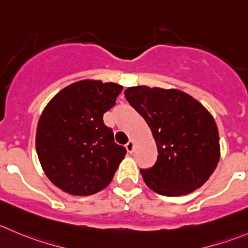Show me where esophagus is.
I'll use <instances>...</instances> for the list:
<instances>
[{
    "mask_svg": "<svg viewBox=\"0 0 248 248\" xmlns=\"http://www.w3.org/2000/svg\"><path fill=\"white\" fill-rule=\"evenodd\" d=\"M126 149H127V151H128V153H133V150H134V141L132 140H129L128 143L126 144Z\"/></svg>",
    "mask_w": 248,
    "mask_h": 248,
    "instance_id": "esophagus-1",
    "label": "esophagus"
}]
</instances>
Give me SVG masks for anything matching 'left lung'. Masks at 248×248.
I'll return each instance as SVG.
<instances>
[{"mask_svg":"<svg viewBox=\"0 0 248 248\" xmlns=\"http://www.w3.org/2000/svg\"><path fill=\"white\" fill-rule=\"evenodd\" d=\"M144 117L157 145V160L140 174L149 188L165 196H182L202 186L220 158L215 119L200 102L175 88L137 86L124 91Z\"/></svg>","mask_w":248,"mask_h":248,"instance_id":"8db88e82","label":"left lung"}]
</instances>
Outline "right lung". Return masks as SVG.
<instances>
[{"label": "right lung", "instance_id": "add662e5", "mask_svg": "<svg viewBox=\"0 0 248 248\" xmlns=\"http://www.w3.org/2000/svg\"><path fill=\"white\" fill-rule=\"evenodd\" d=\"M122 86L100 80L69 85L49 100L36 131V151L43 172L60 190L88 196L107 188L126 149L114 141L103 115Z\"/></svg>", "mask_w": 248, "mask_h": 248}]
</instances>
